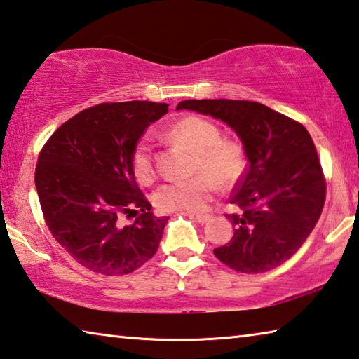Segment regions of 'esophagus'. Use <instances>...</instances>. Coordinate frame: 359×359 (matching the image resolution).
Returning a JSON list of instances; mask_svg holds the SVG:
<instances>
[{
    "mask_svg": "<svg viewBox=\"0 0 359 359\" xmlns=\"http://www.w3.org/2000/svg\"><path fill=\"white\" fill-rule=\"evenodd\" d=\"M191 217L196 222H199V223H205V222H209L210 218H212V215H209V214H191Z\"/></svg>",
    "mask_w": 359,
    "mask_h": 359,
    "instance_id": "1",
    "label": "esophagus"
}]
</instances>
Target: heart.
I'll use <instances>...</instances> for the list:
<instances>
[{
  "label": "heart",
  "instance_id": "heart-1",
  "mask_svg": "<svg viewBox=\"0 0 359 359\" xmlns=\"http://www.w3.org/2000/svg\"><path fill=\"white\" fill-rule=\"evenodd\" d=\"M172 141L193 151L191 172L185 180H171L155 193L158 208L166 212H203L215 193V184L229 190L244 175L245 158L242 145L222 139V130L199 115H187L166 131ZM131 169L136 180L149 185L156 175L154 149L149 139H141L133 149Z\"/></svg>",
  "mask_w": 359,
  "mask_h": 359
}]
</instances>
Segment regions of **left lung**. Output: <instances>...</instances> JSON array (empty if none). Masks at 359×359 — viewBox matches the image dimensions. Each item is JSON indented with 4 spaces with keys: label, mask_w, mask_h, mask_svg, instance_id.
Listing matches in <instances>:
<instances>
[{
    "label": "left lung",
    "mask_w": 359,
    "mask_h": 359,
    "mask_svg": "<svg viewBox=\"0 0 359 359\" xmlns=\"http://www.w3.org/2000/svg\"><path fill=\"white\" fill-rule=\"evenodd\" d=\"M177 109L212 115L241 137L245 172L226 214L234 234L214 248L236 272L261 274L299 250L321 215L326 179L309 131L293 118L255 101L187 100Z\"/></svg>",
    "instance_id": "1"
}]
</instances>
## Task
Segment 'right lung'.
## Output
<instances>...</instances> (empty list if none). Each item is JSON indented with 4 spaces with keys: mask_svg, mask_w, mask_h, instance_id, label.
<instances>
[{
    "mask_svg": "<svg viewBox=\"0 0 359 359\" xmlns=\"http://www.w3.org/2000/svg\"><path fill=\"white\" fill-rule=\"evenodd\" d=\"M166 112L165 102H101L65 121L39 151L34 184L47 228L96 274H131L158 250L168 218L150 212L131 154ZM125 213L135 223L123 227Z\"/></svg>",
    "mask_w": 359,
    "mask_h": 359,
    "instance_id": "right-lung-1",
    "label": "right lung"
}]
</instances>
